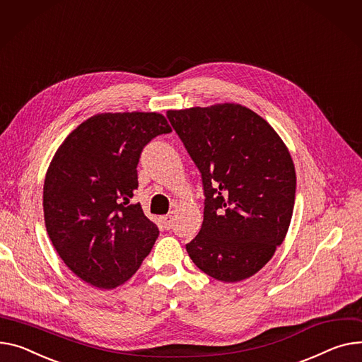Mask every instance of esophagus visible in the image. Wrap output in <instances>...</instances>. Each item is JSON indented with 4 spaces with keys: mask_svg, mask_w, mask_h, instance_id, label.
<instances>
[{
    "mask_svg": "<svg viewBox=\"0 0 362 362\" xmlns=\"http://www.w3.org/2000/svg\"><path fill=\"white\" fill-rule=\"evenodd\" d=\"M161 221L164 224V228L170 230L173 227V215H164V216H161Z\"/></svg>",
    "mask_w": 362,
    "mask_h": 362,
    "instance_id": "1",
    "label": "esophagus"
}]
</instances>
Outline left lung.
<instances>
[{
  "mask_svg": "<svg viewBox=\"0 0 362 362\" xmlns=\"http://www.w3.org/2000/svg\"><path fill=\"white\" fill-rule=\"evenodd\" d=\"M197 164L204 221L186 245L206 275L238 282L259 272L282 245L296 201V168L274 128L234 103L168 110Z\"/></svg>",
  "mask_w": 362,
  "mask_h": 362,
  "instance_id": "left-lung-1",
  "label": "left lung"
}]
</instances>
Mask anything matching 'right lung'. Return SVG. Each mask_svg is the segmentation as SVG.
Returning <instances> with one entry per match:
<instances>
[{"mask_svg":"<svg viewBox=\"0 0 362 362\" xmlns=\"http://www.w3.org/2000/svg\"><path fill=\"white\" fill-rule=\"evenodd\" d=\"M170 132L160 113H102L84 120L55 153L43 186L45 226L84 282L112 290L151 252L160 231L131 199L144 147Z\"/></svg>","mask_w":362,"mask_h":362,"instance_id":"obj_1","label":"right lung"}]
</instances>
